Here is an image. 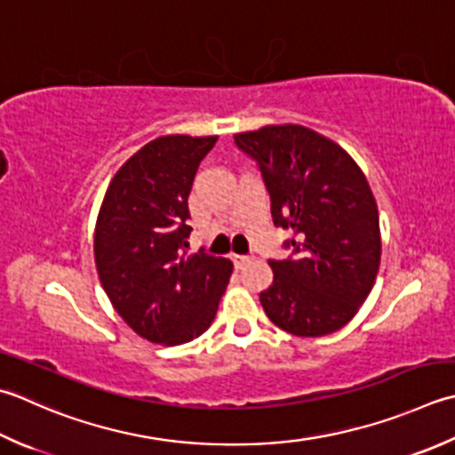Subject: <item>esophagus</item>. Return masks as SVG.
Returning a JSON list of instances; mask_svg holds the SVG:
<instances>
[{
	"label": "esophagus",
	"instance_id": "34e87169",
	"mask_svg": "<svg viewBox=\"0 0 455 455\" xmlns=\"http://www.w3.org/2000/svg\"><path fill=\"white\" fill-rule=\"evenodd\" d=\"M233 260H235V264H236V268H243V266H246V264H251V262H252V258H251V256L233 254Z\"/></svg>",
	"mask_w": 455,
	"mask_h": 455
}]
</instances>
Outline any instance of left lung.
I'll return each mask as SVG.
<instances>
[{
	"label": "left lung",
	"instance_id": "obj_1",
	"mask_svg": "<svg viewBox=\"0 0 455 455\" xmlns=\"http://www.w3.org/2000/svg\"><path fill=\"white\" fill-rule=\"evenodd\" d=\"M235 141L260 167L274 225L293 233V258L270 260L266 315L298 337L337 331L379 274V209L367 177L339 144L299 124L240 132Z\"/></svg>",
	"mask_w": 455,
	"mask_h": 455
}]
</instances>
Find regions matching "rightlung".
I'll return each mask as SVG.
<instances>
[{
	"label": "right lung",
	"mask_w": 455,
	"mask_h": 455,
	"mask_svg": "<svg viewBox=\"0 0 455 455\" xmlns=\"http://www.w3.org/2000/svg\"><path fill=\"white\" fill-rule=\"evenodd\" d=\"M215 141L151 140L116 172L98 211V278L118 315L151 343L181 345L207 331L233 274L228 258L185 252L187 199Z\"/></svg>",
	"instance_id": "1"
}]
</instances>
